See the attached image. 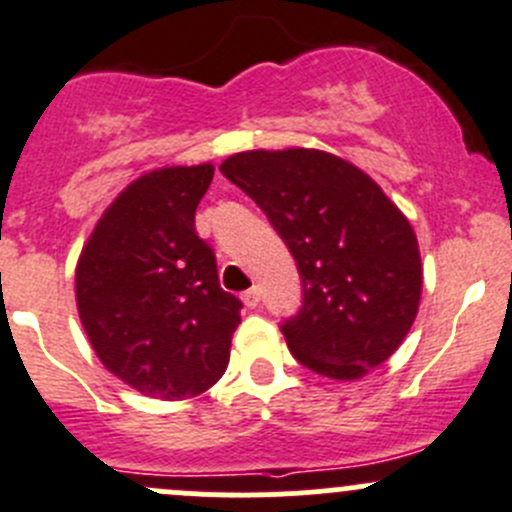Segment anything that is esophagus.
<instances>
[{"label":"esophagus","instance_id":"34e87169","mask_svg":"<svg viewBox=\"0 0 512 512\" xmlns=\"http://www.w3.org/2000/svg\"><path fill=\"white\" fill-rule=\"evenodd\" d=\"M242 302H245V307L255 310L260 305V287H250L247 292H242Z\"/></svg>","mask_w":512,"mask_h":512}]
</instances>
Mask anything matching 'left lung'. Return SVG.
<instances>
[{"label": "left lung", "instance_id": "1", "mask_svg": "<svg viewBox=\"0 0 512 512\" xmlns=\"http://www.w3.org/2000/svg\"><path fill=\"white\" fill-rule=\"evenodd\" d=\"M220 170L295 257L305 297L282 335L297 362L347 382L388 360L423 292L418 237L398 205L360 167L322 150L237 152Z\"/></svg>", "mask_w": 512, "mask_h": 512}]
</instances>
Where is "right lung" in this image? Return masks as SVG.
Here are the masks:
<instances>
[{
    "mask_svg": "<svg viewBox=\"0 0 512 512\" xmlns=\"http://www.w3.org/2000/svg\"><path fill=\"white\" fill-rule=\"evenodd\" d=\"M215 167H160L104 210L74 272L89 345L114 377L147 398L187 400L227 370L242 302L217 280L195 210Z\"/></svg>",
    "mask_w": 512,
    "mask_h": 512,
    "instance_id": "right-lung-1",
    "label": "right lung"
}]
</instances>
